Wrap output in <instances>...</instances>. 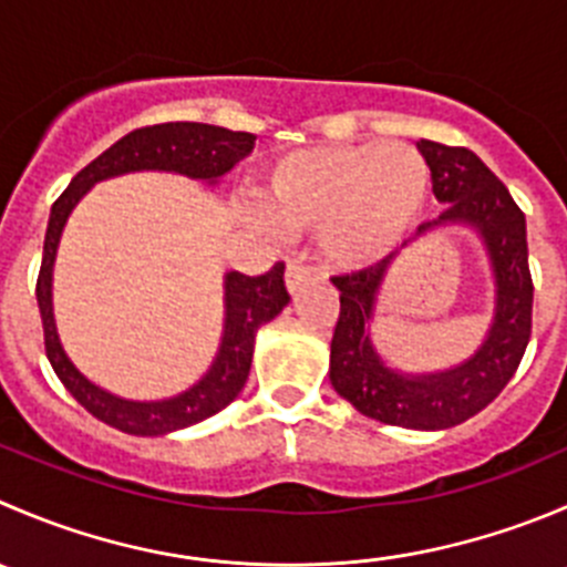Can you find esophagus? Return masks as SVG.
<instances>
[{
    "label": "esophagus",
    "instance_id": "esophagus-1",
    "mask_svg": "<svg viewBox=\"0 0 567 567\" xmlns=\"http://www.w3.org/2000/svg\"><path fill=\"white\" fill-rule=\"evenodd\" d=\"M307 279H310V266H305L301 260H288V266H285V285H288L290 293H296Z\"/></svg>",
    "mask_w": 567,
    "mask_h": 567
}]
</instances>
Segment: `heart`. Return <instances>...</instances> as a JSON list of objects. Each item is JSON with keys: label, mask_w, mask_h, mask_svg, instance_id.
<instances>
[{"label": "heart", "mask_w": 567, "mask_h": 567, "mask_svg": "<svg viewBox=\"0 0 567 567\" xmlns=\"http://www.w3.org/2000/svg\"><path fill=\"white\" fill-rule=\"evenodd\" d=\"M430 194V168L406 144H343L274 163L260 199L279 227H318L332 266L365 268L406 238Z\"/></svg>", "instance_id": "obj_1"}]
</instances>
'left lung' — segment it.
<instances>
[{"mask_svg": "<svg viewBox=\"0 0 567 567\" xmlns=\"http://www.w3.org/2000/svg\"><path fill=\"white\" fill-rule=\"evenodd\" d=\"M432 172V190L443 205L435 221L417 233L449 221L480 229L496 277V316L482 349L452 371L432 377H404L390 371L373 351L368 323L379 285L393 255L362 271L332 277L340 290V316L332 334L329 379L332 388L362 415L406 430H449L485 410L518 371L532 338L535 285L526 249V218L507 185L465 146L417 141Z\"/></svg>", "mask_w": 567, "mask_h": 567, "instance_id": "1", "label": "left lung"}]
</instances>
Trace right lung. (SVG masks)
<instances>
[{"instance_id":"right-lung-1","label":"right lung","mask_w":567,"mask_h":567,"mask_svg":"<svg viewBox=\"0 0 567 567\" xmlns=\"http://www.w3.org/2000/svg\"><path fill=\"white\" fill-rule=\"evenodd\" d=\"M251 146H255L251 132H233L224 130V126L196 124V121L141 126V130H132L130 135L115 141L96 161L87 163L52 205L47 238H43L41 271H38L35 282V299L43 321V346H47L49 362H52L54 373L65 384V390L107 426H115L126 435L157 437L194 426V423L221 412L244 390L251 368L257 329L271 321L274 316H279L290 301L282 279L285 262H274L271 271L260 274V277H246L240 271L227 274V279H224L227 318H224L221 349H218L210 371L194 388L166 401H126L87 382L60 346L52 316V266L65 218L82 199V194L99 179L155 168V172H177L185 177L216 183L240 157L249 155Z\"/></svg>"}]
</instances>
